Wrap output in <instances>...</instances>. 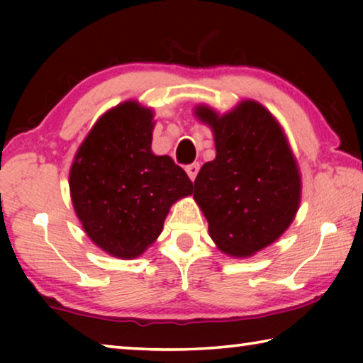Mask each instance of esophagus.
<instances>
[{
    "instance_id": "1",
    "label": "esophagus",
    "mask_w": 363,
    "mask_h": 363,
    "mask_svg": "<svg viewBox=\"0 0 363 363\" xmlns=\"http://www.w3.org/2000/svg\"><path fill=\"white\" fill-rule=\"evenodd\" d=\"M199 169H200V164L199 163H192V164H187V167H186L187 174H189V177L192 181H195L196 174H199Z\"/></svg>"
}]
</instances>
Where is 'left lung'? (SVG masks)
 <instances>
[{
	"label": "left lung",
	"instance_id": "obj_1",
	"mask_svg": "<svg viewBox=\"0 0 363 363\" xmlns=\"http://www.w3.org/2000/svg\"><path fill=\"white\" fill-rule=\"evenodd\" d=\"M196 118L211 126L216 158L194 182V199L223 253L248 257L269 247L293 223L301 176L277 120L255 101L225 115L199 106Z\"/></svg>",
	"mask_w": 363,
	"mask_h": 363
}]
</instances>
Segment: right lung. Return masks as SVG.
Here are the masks:
<instances>
[{"instance_id":"right-lung-1","label":"right lung","mask_w":363,"mask_h":363,"mask_svg":"<svg viewBox=\"0 0 363 363\" xmlns=\"http://www.w3.org/2000/svg\"><path fill=\"white\" fill-rule=\"evenodd\" d=\"M153 125L152 108L120 104L96 121L70 168L72 203L84 232L120 259L143 255L171 205L194 189L173 158L152 152Z\"/></svg>"}]
</instances>
